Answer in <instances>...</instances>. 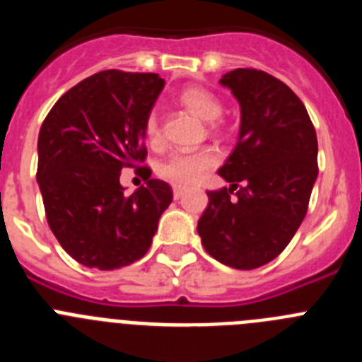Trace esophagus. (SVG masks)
I'll return each mask as SVG.
<instances>
[{"instance_id":"esophagus-1","label":"esophagus","mask_w":362,"mask_h":362,"mask_svg":"<svg viewBox=\"0 0 362 362\" xmlns=\"http://www.w3.org/2000/svg\"><path fill=\"white\" fill-rule=\"evenodd\" d=\"M185 194V188L183 187H177V185H174V197L175 199H179V197L183 196Z\"/></svg>"}]
</instances>
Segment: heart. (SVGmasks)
<instances>
[{
    "label": "heart",
    "mask_w": 362,
    "mask_h": 362,
    "mask_svg": "<svg viewBox=\"0 0 362 362\" xmlns=\"http://www.w3.org/2000/svg\"><path fill=\"white\" fill-rule=\"evenodd\" d=\"M181 103L197 117L203 121H209V129H219L217 117L223 114V103L214 92L206 90L203 86H188L179 94ZM143 132L148 143L158 145L161 141V127H159V117L156 112H150L146 116ZM221 156L214 146H201L197 150H179L170 153L165 161L159 165V175L177 187H190V185L199 183L204 175L212 170L219 163Z\"/></svg>",
    "instance_id": "1"
}]
</instances>
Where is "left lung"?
Wrapping results in <instances>:
<instances>
[{
	"label": "left lung",
	"mask_w": 362,
	"mask_h": 362,
	"mask_svg": "<svg viewBox=\"0 0 362 362\" xmlns=\"http://www.w3.org/2000/svg\"><path fill=\"white\" fill-rule=\"evenodd\" d=\"M221 85L241 105V130L219 168L230 188L206 192L197 232L219 263L254 270L276 259L305 219L319 172L317 136L303 101L270 74L235 69Z\"/></svg>",
	"instance_id": "left-lung-1"
}]
</instances>
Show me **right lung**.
I'll return each mask as SVG.
<instances>
[{
    "label": "right lung",
    "mask_w": 362,
    "mask_h": 362,
    "mask_svg": "<svg viewBox=\"0 0 362 362\" xmlns=\"http://www.w3.org/2000/svg\"><path fill=\"white\" fill-rule=\"evenodd\" d=\"M165 79L103 70L57 99L37 137V183L47 221L63 250L83 267L114 270L141 259L172 203V188L139 164L145 124ZM136 168L147 187L130 197L119 183Z\"/></svg>",
    "instance_id": "add662e5"
}]
</instances>
